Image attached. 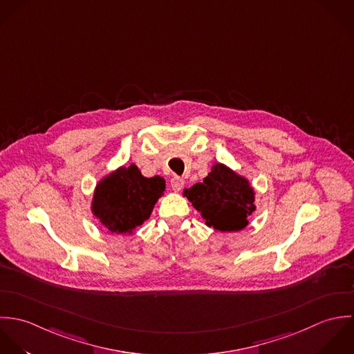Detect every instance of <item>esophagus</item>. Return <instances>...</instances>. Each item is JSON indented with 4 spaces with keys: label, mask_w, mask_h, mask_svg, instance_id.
<instances>
[{
    "label": "esophagus",
    "mask_w": 354,
    "mask_h": 354,
    "mask_svg": "<svg viewBox=\"0 0 354 354\" xmlns=\"http://www.w3.org/2000/svg\"><path fill=\"white\" fill-rule=\"evenodd\" d=\"M183 185H185V182H183L182 178L175 176V178L171 179V187H172L174 192H180L182 187H183Z\"/></svg>",
    "instance_id": "34e87169"
}]
</instances>
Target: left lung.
I'll use <instances>...</instances> for the list:
<instances>
[{
	"mask_svg": "<svg viewBox=\"0 0 354 354\" xmlns=\"http://www.w3.org/2000/svg\"><path fill=\"white\" fill-rule=\"evenodd\" d=\"M185 196L201 212L205 224L218 231L245 228L248 216L256 209L249 182L223 164L213 165L204 182L186 189Z\"/></svg>",
	"mask_w": 354,
	"mask_h": 354,
	"instance_id": "8db88e82",
	"label": "left lung"
}]
</instances>
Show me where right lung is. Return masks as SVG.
Returning <instances> with one entry per match:
<instances>
[{
    "label": "right lung",
    "mask_w": 354,
    "mask_h": 354,
    "mask_svg": "<svg viewBox=\"0 0 354 354\" xmlns=\"http://www.w3.org/2000/svg\"><path fill=\"white\" fill-rule=\"evenodd\" d=\"M164 190L162 178H145L134 164L122 167L97 185L93 212L111 232L131 234L149 218Z\"/></svg>",
    "instance_id": "1"
}]
</instances>
